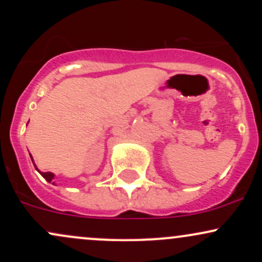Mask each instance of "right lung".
I'll return each instance as SVG.
<instances>
[{"label":"right lung","mask_w":262,"mask_h":262,"mask_svg":"<svg viewBox=\"0 0 262 262\" xmlns=\"http://www.w3.org/2000/svg\"><path fill=\"white\" fill-rule=\"evenodd\" d=\"M32 161H33V159H32ZM34 166H35V165H34ZM40 175L43 176L48 182H52V180H53V177H54V175H53L52 172H40Z\"/></svg>","instance_id":"1"}]
</instances>
